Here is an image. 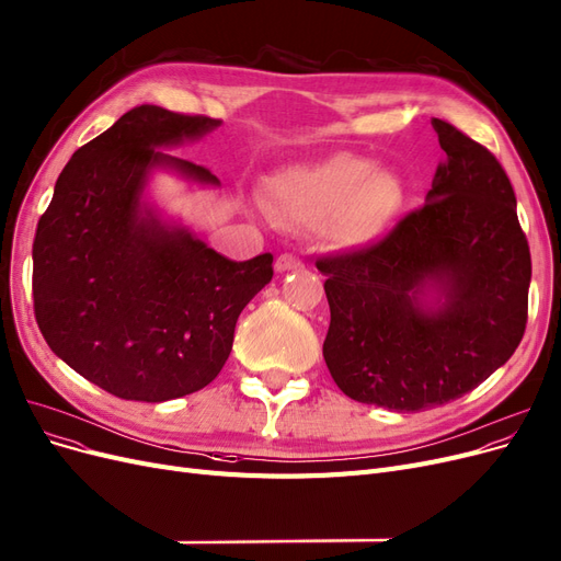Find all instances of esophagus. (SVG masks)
Here are the masks:
<instances>
[{
    "instance_id": "1",
    "label": "esophagus",
    "mask_w": 561,
    "mask_h": 561,
    "mask_svg": "<svg viewBox=\"0 0 561 561\" xmlns=\"http://www.w3.org/2000/svg\"><path fill=\"white\" fill-rule=\"evenodd\" d=\"M297 268H304V262L299 257H295V255L283 253L276 260V272H297Z\"/></svg>"
}]
</instances>
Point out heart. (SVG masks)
<instances>
[{
	"instance_id": "b5f03b06",
	"label": "heart",
	"mask_w": 561,
	"mask_h": 561,
	"mask_svg": "<svg viewBox=\"0 0 561 561\" xmlns=\"http://www.w3.org/2000/svg\"><path fill=\"white\" fill-rule=\"evenodd\" d=\"M280 216L297 225H322L334 218V234L345 243L376 239L388 227L403 199L397 173L336 152L322 162L283 171L274 181Z\"/></svg>"
}]
</instances>
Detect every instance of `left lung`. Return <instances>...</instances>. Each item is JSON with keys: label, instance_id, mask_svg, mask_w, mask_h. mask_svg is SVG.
Wrapping results in <instances>:
<instances>
[{"label": "left lung", "instance_id": "8db88e82", "mask_svg": "<svg viewBox=\"0 0 561 561\" xmlns=\"http://www.w3.org/2000/svg\"><path fill=\"white\" fill-rule=\"evenodd\" d=\"M432 125L446 160L427 204L380 241L316 262L332 313L327 369L343 394L397 413L476 390L527 327L531 255L506 171L465 131Z\"/></svg>", "mask_w": 561, "mask_h": 561}]
</instances>
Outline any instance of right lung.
Segmentation results:
<instances>
[{"label": "right lung", "instance_id": "add662e5", "mask_svg": "<svg viewBox=\"0 0 561 561\" xmlns=\"http://www.w3.org/2000/svg\"><path fill=\"white\" fill-rule=\"evenodd\" d=\"M220 121L141 104L73 152L32 245L34 316L50 351L127 401L197 392L225 366L274 255L231 262L144 204L150 169L218 185L206 167L156 148Z\"/></svg>", "mask_w": 561, "mask_h": 561}]
</instances>
